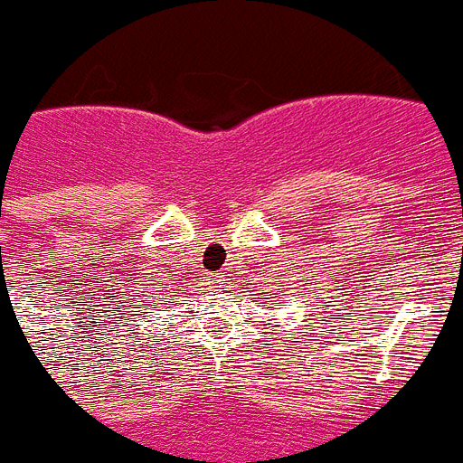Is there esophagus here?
<instances>
[{"label": "esophagus", "mask_w": 463, "mask_h": 463, "mask_svg": "<svg viewBox=\"0 0 463 463\" xmlns=\"http://www.w3.org/2000/svg\"><path fill=\"white\" fill-rule=\"evenodd\" d=\"M209 279H212L213 287H223V282H225L223 273H212V275H209Z\"/></svg>", "instance_id": "1"}]
</instances>
